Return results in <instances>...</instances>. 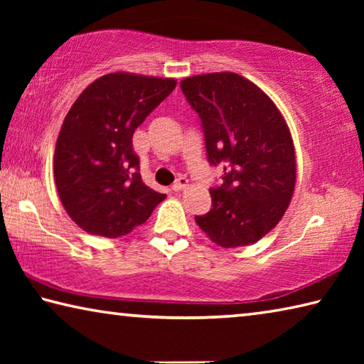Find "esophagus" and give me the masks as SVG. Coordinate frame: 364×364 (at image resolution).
Listing matches in <instances>:
<instances>
[{
	"mask_svg": "<svg viewBox=\"0 0 364 364\" xmlns=\"http://www.w3.org/2000/svg\"><path fill=\"white\" fill-rule=\"evenodd\" d=\"M188 184H189V181H188V178H184V176H181V178H178L176 180V183L173 184V191H176V193H180V191H183V189H186L188 188Z\"/></svg>",
	"mask_w": 364,
	"mask_h": 364,
	"instance_id": "1",
	"label": "esophagus"
}]
</instances>
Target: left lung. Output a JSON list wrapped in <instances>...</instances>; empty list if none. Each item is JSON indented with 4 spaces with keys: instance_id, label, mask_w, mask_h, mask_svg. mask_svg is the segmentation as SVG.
<instances>
[{
    "instance_id": "obj_1",
    "label": "left lung",
    "mask_w": 364,
    "mask_h": 364,
    "mask_svg": "<svg viewBox=\"0 0 364 364\" xmlns=\"http://www.w3.org/2000/svg\"><path fill=\"white\" fill-rule=\"evenodd\" d=\"M180 86L202 120L208 162L223 164V184L210 189V212L196 223L223 249L254 244L279 223L297 180L284 117L264 91L237 73L194 75Z\"/></svg>"
}]
</instances>
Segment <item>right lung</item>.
<instances>
[{
    "instance_id": "add662e5",
    "label": "right lung",
    "mask_w": 364,
    "mask_h": 364,
    "mask_svg": "<svg viewBox=\"0 0 364 364\" xmlns=\"http://www.w3.org/2000/svg\"><path fill=\"white\" fill-rule=\"evenodd\" d=\"M175 86V78L107 73L86 86L67 112L54 151V181L65 212L83 231L125 236L167 197L141 180L132 139Z\"/></svg>"
}]
</instances>
